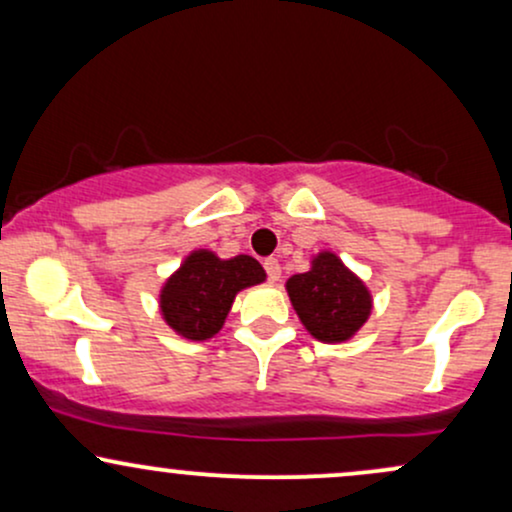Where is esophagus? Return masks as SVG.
Masks as SVG:
<instances>
[{"instance_id": "1", "label": "esophagus", "mask_w": 512, "mask_h": 512, "mask_svg": "<svg viewBox=\"0 0 512 512\" xmlns=\"http://www.w3.org/2000/svg\"><path fill=\"white\" fill-rule=\"evenodd\" d=\"M264 264V272H267V279L272 281H279V276H281V267H279V260H274V257H267V260L262 262Z\"/></svg>"}]
</instances>
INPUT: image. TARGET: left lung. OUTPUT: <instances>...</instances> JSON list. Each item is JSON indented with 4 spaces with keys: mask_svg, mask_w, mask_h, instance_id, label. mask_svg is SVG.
Wrapping results in <instances>:
<instances>
[{
    "mask_svg": "<svg viewBox=\"0 0 512 512\" xmlns=\"http://www.w3.org/2000/svg\"><path fill=\"white\" fill-rule=\"evenodd\" d=\"M286 291L305 330L325 344L346 342L368 320L370 293L334 252H320L305 274H293Z\"/></svg>",
    "mask_w": 512,
    "mask_h": 512,
    "instance_id": "1",
    "label": "left lung"
}]
</instances>
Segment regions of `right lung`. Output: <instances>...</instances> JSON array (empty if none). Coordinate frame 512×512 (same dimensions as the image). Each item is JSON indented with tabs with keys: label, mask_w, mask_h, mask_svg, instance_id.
Listing matches in <instances>:
<instances>
[{
	"label": "right lung",
	"mask_w": 512,
	"mask_h": 512,
	"mask_svg": "<svg viewBox=\"0 0 512 512\" xmlns=\"http://www.w3.org/2000/svg\"><path fill=\"white\" fill-rule=\"evenodd\" d=\"M262 264L250 255L219 260L195 250L161 289L163 320L192 342L211 339L223 327L238 291L264 281Z\"/></svg>",
	"instance_id": "1"
}]
</instances>
